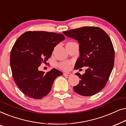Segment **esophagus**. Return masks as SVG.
I'll list each match as a JSON object with an SVG mask.
<instances>
[{
    "label": "esophagus",
    "instance_id": "obj_1",
    "mask_svg": "<svg viewBox=\"0 0 126 126\" xmlns=\"http://www.w3.org/2000/svg\"><path fill=\"white\" fill-rule=\"evenodd\" d=\"M63 75L66 76H70L72 75L71 73H69V72H64L63 73Z\"/></svg>",
    "mask_w": 126,
    "mask_h": 126
}]
</instances>
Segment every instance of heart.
<instances>
[{
	"mask_svg": "<svg viewBox=\"0 0 126 126\" xmlns=\"http://www.w3.org/2000/svg\"><path fill=\"white\" fill-rule=\"evenodd\" d=\"M70 43L72 42H69L68 44H70ZM58 67H59L60 69H61L68 70L70 68V63L68 61L61 62V63H59V64H58Z\"/></svg>",
	"mask_w": 126,
	"mask_h": 126,
	"instance_id": "obj_1",
	"label": "heart"
}]
</instances>
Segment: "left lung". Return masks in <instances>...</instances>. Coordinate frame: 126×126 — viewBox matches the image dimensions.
<instances>
[{
    "instance_id": "obj_1",
    "label": "left lung",
    "mask_w": 126,
    "mask_h": 126,
    "mask_svg": "<svg viewBox=\"0 0 126 126\" xmlns=\"http://www.w3.org/2000/svg\"><path fill=\"white\" fill-rule=\"evenodd\" d=\"M66 37L77 40L80 57L76 69L87 66L85 73L80 75L74 91L80 95L89 96L101 91L106 86L114 65L115 51L108 34L97 27L85 26L63 32Z\"/></svg>"
}]
</instances>
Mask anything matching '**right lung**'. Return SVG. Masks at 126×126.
<instances>
[{
    "label": "right lung",
    "instance_id": "1",
    "mask_svg": "<svg viewBox=\"0 0 126 126\" xmlns=\"http://www.w3.org/2000/svg\"><path fill=\"white\" fill-rule=\"evenodd\" d=\"M65 39L62 34L28 32L15 42L10 53V66L15 84L25 95L42 99L51 91L55 79L63 75L54 68L45 73L38 67L46 63L55 46Z\"/></svg>",
    "mask_w": 126,
    "mask_h": 126
}]
</instances>
